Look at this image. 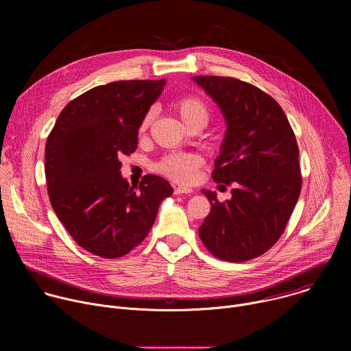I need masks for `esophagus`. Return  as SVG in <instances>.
Masks as SVG:
<instances>
[{"mask_svg":"<svg viewBox=\"0 0 351 351\" xmlns=\"http://www.w3.org/2000/svg\"><path fill=\"white\" fill-rule=\"evenodd\" d=\"M173 193L175 194H191L193 193V190L190 189V187H184V186H176L175 189H173Z\"/></svg>","mask_w":351,"mask_h":351,"instance_id":"34e87169","label":"esophagus"}]
</instances>
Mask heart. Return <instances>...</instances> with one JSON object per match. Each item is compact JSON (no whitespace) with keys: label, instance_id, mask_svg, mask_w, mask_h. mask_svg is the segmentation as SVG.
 Instances as JSON below:
<instances>
[{"label":"heart","instance_id":"heart-1","mask_svg":"<svg viewBox=\"0 0 351 351\" xmlns=\"http://www.w3.org/2000/svg\"><path fill=\"white\" fill-rule=\"evenodd\" d=\"M175 110L178 111L179 117L187 126L195 121H203L207 123L208 117H210L207 104L203 101L202 98L195 97V95H186V97L179 98L175 103ZM152 121H153V112L148 111L143 117L138 130L140 132L147 130V128L149 126V123H152ZM199 165H202V158L195 154L173 153V154L164 157L158 162L157 169L162 175L168 176L169 179H172L175 182L190 183L195 178V172L199 168Z\"/></svg>","mask_w":351,"mask_h":351}]
</instances>
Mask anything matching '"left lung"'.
Masks as SVG:
<instances>
[{
    "instance_id": "left-lung-1",
    "label": "left lung",
    "mask_w": 351,
    "mask_h": 351,
    "mask_svg": "<svg viewBox=\"0 0 351 351\" xmlns=\"http://www.w3.org/2000/svg\"><path fill=\"white\" fill-rule=\"evenodd\" d=\"M193 80L213 97L228 125L213 179L234 186L223 203L202 190L211 211L198 236L219 260L257 258L282 236L302 190L294 132L280 106L258 87L223 76Z\"/></svg>"
}]
</instances>
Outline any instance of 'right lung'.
I'll use <instances>...</instances> for the list:
<instances>
[{"mask_svg":"<svg viewBox=\"0 0 351 351\" xmlns=\"http://www.w3.org/2000/svg\"><path fill=\"white\" fill-rule=\"evenodd\" d=\"M164 86L161 79L93 87L72 99L48 134L49 202L73 240L94 256L118 258L132 252L173 193L157 175H145L138 187L121 175V158L136 149L140 122Z\"/></svg>","mask_w":351,"mask_h":351,"instance_id":"1","label":"right lung"}]
</instances>
